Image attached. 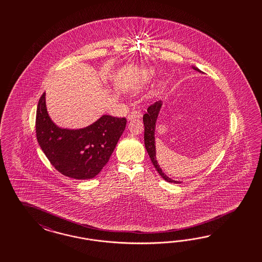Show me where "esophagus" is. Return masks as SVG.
Masks as SVG:
<instances>
[{"instance_id":"esophagus-1","label":"esophagus","mask_w":262,"mask_h":262,"mask_svg":"<svg viewBox=\"0 0 262 262\" xmlns=\"http://www.w3.org/2000/svg\"><path fill=\"white\" fill-rule=\"evenodd\" d=\"M142 117V112H141V110H135V111H133L129 114H128V116H127V119L128 120H133L135 119V118H141Z\"/></svg>"}]
</instances>
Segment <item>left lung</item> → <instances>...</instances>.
<instances>
[{
	"instance_id": "obj_1",
	"label": "left lung",
	"mask_w": 262,
	"mask_h": 262,
	"mask_svg": "<svg viewBox=\"0 0 262 262\" xmlns=\"http://www.w3.org/2000/svg\"><path fill=\"white\" fill-rule=\"evenodd\" d=\"M194 70L200 71L198 68L193 67ZM162 102L158 101L156 103H151V105L148 107L147 112L143 115V123H144V142H145V148L149 154V157L151 159V161L154 164L155 168L157 169V171L159 172V174L169 183H180V182L174 181L172 179H170L169 177H167L161 170V168L159 165L158 161H157V157H156V145H155V127H156V122L159 116V111L161 108Z\"/></svg>"
}]
</instances>
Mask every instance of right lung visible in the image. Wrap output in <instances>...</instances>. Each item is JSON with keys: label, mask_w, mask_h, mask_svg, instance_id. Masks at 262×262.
<instances>
[{"label": "right lung", "mask_w": 262, "mask_h": 262, "mask_svg": "<svg viewBox=\"0 0 262 262\" xmlns=\"http://www.w3.org/2000/svg\"><path fill=\"white\" fill-rule=\"evenodd\" d=\"M126 124L125 117L103 115L84 128L56 127L48 115L44 92L37 104L35 130L42 151L59 173L76 180H88L107 163Z\"/></svg>", "instance_id": "1"}]
</instances>
